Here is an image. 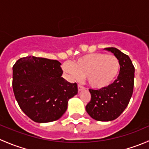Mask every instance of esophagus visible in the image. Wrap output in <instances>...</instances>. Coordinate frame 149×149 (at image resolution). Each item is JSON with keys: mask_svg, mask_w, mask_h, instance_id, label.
I'll list each match as a JSON object with an SVG mask.
<instances>
[{"mask_svg": "<svg viewBox=\"0 0 149 149\" xmlns=\"http://www.w3.org/2000/svg\"><path fill=\"white\" fill-rule=\"evenodd\" d=\"M78 89H79V91H80L85 89V88H84V86H83L81 85V84H79V85H78Z\"/></svg>", "mask_w": 149, "mask_h": 149, "instance_id": "34e87169", "label": "esophagus"}]
</instances>
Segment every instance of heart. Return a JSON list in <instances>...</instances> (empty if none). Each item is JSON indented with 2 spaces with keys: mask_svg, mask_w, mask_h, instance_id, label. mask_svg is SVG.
<instances>
[{
  "mask_svg": "<svg viewBox=\"0 0 149 149\" xmlns=\"http://www.w3.org/2000/svg\"><path fill=\"white\" fill-rule=\"evenodd\" d=\"M63 69L73 78H86L93 89H102L111 85L118 77L120 64L117 57L97 52L83 55L73 64L64 63Z\"/></svg>",
  "mask_w": 149,
  "mask_h": 149,
  "instance_id": "heart-1",
  "label": "heart"
}]
</instances>
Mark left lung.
I'll list each match as a JSON object with an SVG mask.
<instances>
[{
  "instance_id": "obj_1",
  "label": "left lung",
  "mask_w": 149,
  "mask_h": 149,
  "mask_svg": "<svg viewBox=\"0 0 149 149\" xmlns=\"http://www.w3.org/2000/svg\"><path fill=\"white\" fill-rule=\"evenodd\" d=\"M104 49L118 58L120 70L118 79L109 86L102 89H89L91 98L86 106V110L93 119L98 121H111L118 118L127 107L134 86L135 68L128 55L115 47Z\"/></svg>"
}]
</instances>
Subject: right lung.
Instances as JSON below:
<instances>
[{
    "instance_id": "add662e5",
    "label": "right lung",
    "mask_w": 149,
    "mask_h": 149,
    "mask_svg": "<svg viewBox=\"0 0 149 149\" xmlns=\"http://www.w3.org/2000/svg\"><path fill=\"white\" fill-rule=\"evenodd\" d=\"M61 63L55 60L27 56L13 66L15 98L22 110L37 123L58 120L65 112L68 100L78 93L77 84L61 77Z\"/></svg>"
}]
</instances>
